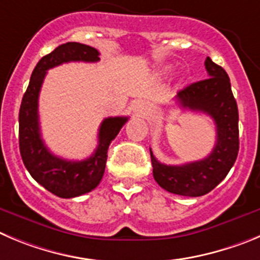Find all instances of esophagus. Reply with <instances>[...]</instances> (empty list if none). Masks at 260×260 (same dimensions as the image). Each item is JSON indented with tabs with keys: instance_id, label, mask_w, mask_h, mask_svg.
<instances>
[{
	"instance_id": "34e87169",
	"label": "esophagus",
	"mask_w": 260,
	"mask_h": 260,
	"mask_svg": "<svg viewBox=\"0 0 260 260\" xmlns=\"http://www.w3.org/2000/svg\"><path fill=\"white\" fill-rule=\"evenodd\" d=\"M136 110H137L140 114H144V115H145V114L147 113V106L145 105L144 103L137 104V108H136Z\"/></svg>"
}]
</instances>
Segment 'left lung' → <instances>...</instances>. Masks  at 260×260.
<instances>
[{
  "label": "left lung",
  "instance_id": "left-lung-1",
  "mask_svg": "<svg viewBox=\"0 0 260 260\" xmlns=\"http://www.w3.org/2000/svg\"><path fill=\"white\" fill-rule=\"evenodd\" d=\"M209 78L181 89L176 103L182 109L201 111L212 116L217 128V142L205 159L166 166L151 155L155 181L168 192L182 196H203L218 186L236 161L239 154V110L229 75L222 67L205 60Z\"/></svg>",
  "mask_w": 260,
  "mask_h": 260
}]
</instances>
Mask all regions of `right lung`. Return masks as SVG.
<instances>
[{"instance_id": "1", "label": "right lung", "mask_w": 260, "mask_h": 260, "mask_svg": "<svg viewBox=\"0 0 260 260\" xmlns=\"http://www.w3.org/2000/svg\"><path fill=\"white\" fill-rule=\"evenodd\" d=\"M100 52L91 46L78 42L60 45L43 56L31 73L29 86L23 96L19 111V147L23 163L30 176L41 186L59 198L81 196L97 187L104 176L108 149L127 116L104 119L99 129V145L84 160H67L53 155L41 137L38 119V97L47 70L69 61L96 62Z\"/></svg>"}]
</instances>
